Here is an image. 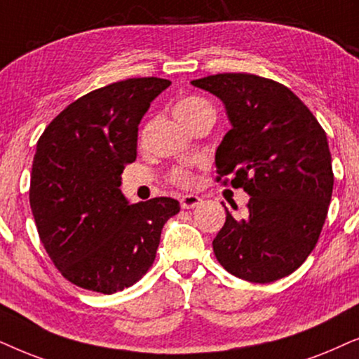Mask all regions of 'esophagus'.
Segmentation results:
<instances>
[{
    "label": "esophagus",
    "instance_id": "obj_1",
    "mask_svg": "<svg viewBox=\"0 0 359 359\" xmlns=\"http://www.w3.org/2000/svg\"><path fill=\"white\" fill-rule=\"evenodd\" d=\"M200 203H202V198L197 197V195H182V197H180V205H182V208H195Z\"/></svg>",
    "mask_w": 359,
    "mask_h": 359
}]
</instances>
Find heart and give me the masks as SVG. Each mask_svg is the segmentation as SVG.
<instances>
[{
	"label": "heart",
	"instance_id": "b5f03b06",
	"mask_svg": "<svg viewBox=\"0 0 359 359\" xmlns=\"http://www.w3.org/2000/svg\"><path fill=\"white\" fill-rule=\"evenodd\" d=\"M213 111L212 104L202 97H195V95H189V97L180 98L179 102L174 104V114L184 126H189L190 123L202 116L203 113ZM169 180L172 184L180 185V187H190L195 184V177L192 172L185 167H175L169 174Z\"/></svg>",
	"mask_w": 359,
	"mask_h": 359
}]
</instances>
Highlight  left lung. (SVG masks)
<instances>
[{
    "label": "left lung",
    "mask_w": 359,
    "mask_h": 359,
    "mask_svg": "<svg viewBox=\"0 0 359 359\" xmlns=\"http://www.w3.org/2000/svg\"><path fill=\"white\" fill-rule=\"evenodd\" d=\"M192 85L222 100L231 123L215 154L217 180L251 197L245 218L226 210L215 256L250 283L283 279L307 259L327 218L333 192L327 135L302 100L274 80L217 74Z\"/></svg>",
    "instance_id": "left-lung-1"
}]
</instances>
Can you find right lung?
Here are the masks:
<instances>
[{"label": "right lung", "instance_id": "1", "mask_svg": "<svg viewBox=\"0 0 359 359\" xmlns=\"http://www.w3.org/2000/svg\"><path fill=\"white\" fill-rule=\"evenodd\" d=\"M169 85L142 76L93 90L37 141L29 187L37 233L79 287L114 294L136 284L156 259L164 223L179 213L170 197L130 205L119 190L124 165L136 161L137 126Z\"/></svg>", "mask_w": 359, "mask_h": 359}]
</instances>
